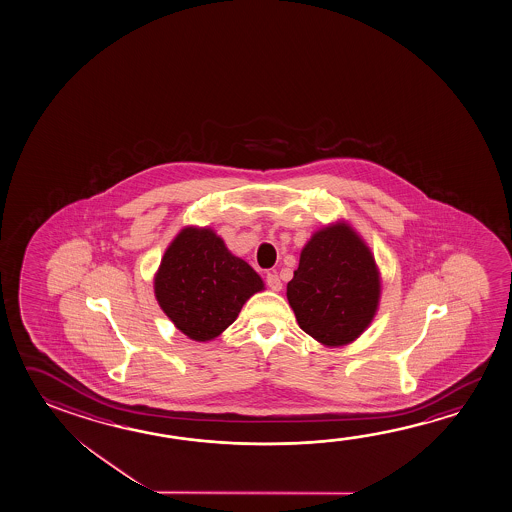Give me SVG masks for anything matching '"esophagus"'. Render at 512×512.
I'll return each mask as SVG.
<instances>
[{
    "instance_id": "obj_1",
    "label": "esophagus",
    "mask_w": 512,
    "mask_h": 512,
    "mask_svg": "<svg viewBox=\"0 0 512 512\" xmlns=\"http://www.w3.org/2000/svg\"><path fill=\"white\" fill-rule=\"evenodd\" d=\"M267 285H269L270 290H274V292H279V290L283 288V283H281L278 272H269V274H267Z\"/></svg>"
}]
</instances>
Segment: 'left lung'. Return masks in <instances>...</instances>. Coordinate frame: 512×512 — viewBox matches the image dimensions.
Wrapping results in <instances>:
<instances>
[{"mask_svg": "<svg viewBox=\"0 0 512 512\" xmlns=\"http://www.w3.org/2000/svg\"><path fill=\"white\" fill-rule=\"evenodd\" d=\"M286 297L301 330L324 346H344L362 335L380 301V274L360 236L335 224L313 234Z\"/></svg>", "mask_w": 512, "mask_h": 512, "instance_id": "obj_1", "label": "left lung"}]
</instances>
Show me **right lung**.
Returning a JSON list of instances; mask_svg holds the SVG:
<instances>
[{
  "instance_id": "add662e5",
  "label": "right lung",
  "mask_w": 512,
  "mask_h": 512,
  "mask_svg": "<svg viewBox=\"0 0 512 512\" xmlns=\"http://www.w3.org/2000/svg\"><path fill=\"white\" fill-rule=\"evenodd\" d=\"M154 288L175 328L206 342L236 321L245 301L263 290V281L211 229L186 227L166 249Z\"/></svg>"
}]
</instances>
